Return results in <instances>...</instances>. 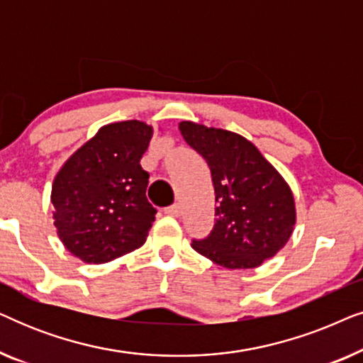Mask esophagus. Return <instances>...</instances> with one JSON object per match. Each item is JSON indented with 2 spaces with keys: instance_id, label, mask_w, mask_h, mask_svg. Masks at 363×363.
<instances>
[{
  "instance_id": "34e87169",
  "label": "esophagus",
  "mask_w": 363,
  "mask_h": 363,
  "mask_svg": "<svg viewBox=\"0 0 363 363\" xmlns=\"http://www.w3.org/2000/svg\"><path fill=\"white\" fill-rule=\"evenodd\" d=\"M165 215H168V216H180L182 215L180 205H178V203H175V205L167 206L165 208Z\"/></svg>"
}]
</instances>
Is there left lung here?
<instances>
[{
	"label": "left lung",
	"mask_w": 363,
	"mask_h": 363,
	"mask_svg": "<svg viewBox=\"0 0 363 363\" xmlns=\"http://www.w3.org/2000/svg\"><path fill=\"white\" fill-rule=\"evenodd\" d=\"M180 132L210 167L218 203L215 226L193 250L228 269L261 266L292 235L291 188L245 137L193 122H180Z\"/></svg>",
	"instance_id": "obj_1"
}]
</instances>
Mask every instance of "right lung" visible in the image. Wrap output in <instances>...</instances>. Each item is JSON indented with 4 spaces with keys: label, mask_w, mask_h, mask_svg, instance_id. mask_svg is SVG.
Here are the masks:
<instances>
[{
    "label": "right lung",
    "mask_w": 363,
    "mask_h": 363,
    "mask_svg": "<svg viewBox=\"0 0 363 363\" xmlns=\"http://www.w3.org/2000/svg\"><path fill=\"white\" fill-rule=\"evenodd\" d=\"M153 128L138 121L102 127L54 178V226L64 246L86 262L101 264L145 242L157 210L145 191L140 158Z\"/></svg>",
    "instance_id": "add662e5"
}]
</instances>
